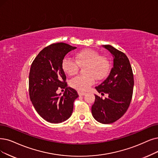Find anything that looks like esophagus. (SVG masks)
Returning <instances> with one entry per match:
<instances>
[{"label":"esophagus","instance_id":"obj_1","mask_svg":"<svg viewBox=\"0 0 158 158\" xmlns=\"http://www.w3.org/2000/svg\"><path fill=\"white\" fill-rule=\"evenodd\" d=\"M78 94H79L80 96H84V95H85V93L81 92V91H78Z\"/></svg>","mask_w":158,"mask_h":158}]
</instances>
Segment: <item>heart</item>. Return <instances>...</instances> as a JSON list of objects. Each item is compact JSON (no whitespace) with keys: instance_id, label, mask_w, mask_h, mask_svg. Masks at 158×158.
Listing matches in <instances>:
<instances>
[{"instance_id":"1","label":"heart","mask_w":158,"mask_h":158,"mask_svg":"<svg viewBox=\"0 0 158 158\" xmlns=\"http://www.w3.org/2000/svg\"><path fill=\"white\" fill-rule=\"evenodd\" d=\"M75 60L66 57L62 61L61 67L65 73L74 75L79 70V66L84 67L85 74L78 75L72 78L70 85L75 89L85 91L92 85L95 79L102 80L108 74L110 64L106 57L92 49H84L74 55Z\"/></svg>"}]
</instances>
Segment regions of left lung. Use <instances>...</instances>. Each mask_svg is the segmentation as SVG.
<instances>
[{
  "instance_id": "8db88e82",
  "label": "left lung",
  "mask_w": 158,
  "mask_h": 158,
  "mask_svg": "<svg viewBox=\"0 0 158 158\" xmlns=\"http://www.w3.org/2000/svg\"><path fill=\"white\" fill-rule=\"evenodd\" d=\"M113 57V67L103 82L96 87L102 99L95 94V101L91 108L93 117L102 124H111L119 119L128 109L134 89V74L130 61L124 52L110 45H104Z\"/></svg>"
}]
</instances>
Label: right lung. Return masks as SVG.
Here are the masks:
<instances>
[{"label":"right lung","mask_w":158,"mask_h":158,"mask_svg":"<svg viewBox=\"0 0 158 158\" xmlns=\"http://www.w3.org/2000/svg\"><path fill=\"white\" fill-rule=\"evenodd\" d=\"M77 48L65 43L44 48L31 65L29 73V95L38 114L50 123H62L71 117L77 91L67 87L62 61L71 50ZM65 89L61 97L56 93Z\"/></svg>","instance_id":"add662e5"}]
</instances>
